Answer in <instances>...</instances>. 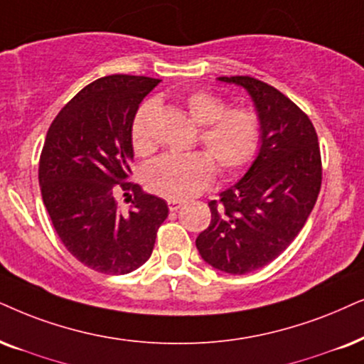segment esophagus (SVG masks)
Segmentation results:
<instances>
[{
  "mask_svg": "<svg viewBox=\"0 0 364 364\" xmlns=\"http://www.w3.org/2000/svg\"><path fill=\"white\" fill-rule=\"evenodd\" d=\"M183 205H185V201H181V200H168V206L171 211H178Z\"/></svg>",
  "mask_w": 364,
  "mask_h": 364,
  "instance_id": "esophagus-1",
  "label": "esophagus"
}]
</instances>
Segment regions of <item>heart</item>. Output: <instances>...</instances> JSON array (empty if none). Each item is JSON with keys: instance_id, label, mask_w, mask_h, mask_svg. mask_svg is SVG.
I'll list each match as a JSON object with an SVG mask.
<instances>
[{"instance_id": "obj_1", "label": "heart", "mask_w": 364, "mask_h": 364, "mask_svg": "<svg viewBox=\"0 0 364 364\" xmlns=\"http://www.w3.org/2000/svg\"><path fill=\"white\" fill-rule=\"evenodd\" d=\"M188 112L201 127L200 139L210 154H164L146 168V185L151 191L186 200L205 190L215 176V163L223 174H235L252 163L260 146V121L247 109H228L210 92H195L186 99ZM156 102L148 100L136 112L131 126L132 146L137 153H149L154 141L151 121Z\"/></svg>"}]
</instances>
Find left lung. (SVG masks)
Instances as JSON below:
<instances>
[{"label":"left lung","instance_id":"left-lung-1","mask_svg":"<svg viewBox=\"0 0 364 364\" xmlns=\"http://www.w3.org/2000/svg\"><path fill=\"white\" fill-rule=\"evenodd\" d=\"M250 95L260 148L242 179L210 201L211 222L196 238L201 259L222 272L259 270L291 245L314 208L323 168L316 129L282 92L254 77H218Z\"/></svg>","mask_w":364,"mask_h":364}]
</instances>
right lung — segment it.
I'll use <instances>...</instances> for the list:
<instances>
[{
	"mask_svg": "<svg viewBox=\"0 0 364 364\" xmlns=\"http://www.w3.org/2000/svg\"><path fill=\"white\" fill-rule=\"evenodd\" d=\"M159 79L107 75L84 87L58 112L40 156L38 181L55 232L82 264L109 275L139 269L153 254L166 201L126 181L134 158L131 126ZM131 191L132 210L115 196Z\"/></svg>",
	"mask_w": 364,
	"mask_h": 364,
	"instance_id": "right-lung-1",
	"label": "right lung"
}]
</instances>
